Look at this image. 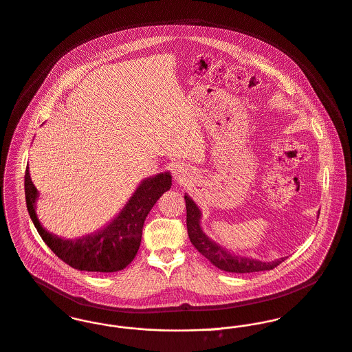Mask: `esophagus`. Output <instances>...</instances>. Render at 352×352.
Masks as SVG:
<instances>
[{
	"label": "esophagus",
	"instance_id": "34e87169",
	"mask_svg": "<svg viewBox=\"0 0 352 352\" xmlns=\"http://www.w3.org/2000/svg\"><path fill=\"white\" fill-rule=\"evenodd\" d=\"M173 175H174V179H175L177 182L182 184V182H185V181L188 179L189 173H188V168H186L185 166H182V164H175V166L173 167Z\"/></svg>",
	"mask_w": 352,
	"mask_h": 352
}]
</instances>
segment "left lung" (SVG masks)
Returning <instances> with one entry per match:
<instances>
[{
  "instance_id": "8db88e82",
  "label": "left lung",
  "mask_w": 352,
  "mask_h": 352,
  "mask_svg": "<svg viewBox=\"0 0 352 352\" xmlns=\"http://www.w3.org/2000/svg\"><path fill=\"white\" fill-rule=\"evenodd\" d=\"M185 202L189 239L197 248V251L202 254L217 269L224 270L227 273H255L273 270L274 267H276L285 261V258H279L273 262H263L251 256H241L239 254H234V251H228L227 248L212 240L204 232L201 227L202 213L190 195H185Z\"/></svg>"
}]
</instances>
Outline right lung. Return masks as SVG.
<instances>
[{
	"mask_svg": "<svg viewBox=\"0 0 352 352\" xmlns=\"http://www.w3.org/2000/svg\"><path fill=\"white\" fill-rule=\"evenodd\" d=\"M24 188L31 220L40 237L58 258L80 272L115 273L125 269L136 256L144 220L159 197L170 190L171 174L164 171L143 179L112 221L104 228L78 239H63L43 228L36 214L39 192L31 179L28 166Z\"/></svg>",
	"mask_w": 352,
	"mask_h": 352,
	"instance_id": "right-lung-1",
	"label": "right lung"
}]
</instances>
